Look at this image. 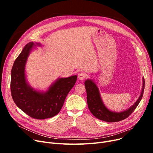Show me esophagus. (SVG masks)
Segmentation results:
<instances>
[{"mask_svg": "<svg viewBox=\"0 0 153 153\" xmlns=\"http://www.w3.org/2000/svg\"><path fill=\"white\" fill-rule=\"evenodd\" d=\"M87 77V74L84 72H81L78 74V78L79 80H84Z\"/></svg>", "mask_w": 153, "mask_h": 153, "instance_id": "34e87169", "label": "esophagus"}]
</instances>
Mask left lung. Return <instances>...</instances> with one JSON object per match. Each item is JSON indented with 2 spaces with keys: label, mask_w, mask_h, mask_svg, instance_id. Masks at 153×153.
Here are the masks:
<instances>
[{
  "label": "left lung",
  "mask_w": 153,
  "mask_h": 153,
  "mask_svg": "<svg viewBox=\"0 0 153 153\" xmlns=\"http://www.w3.org/2000/svg\"><path fill=\"white\" fill-rule=\"evenodd\" d=\"M84 84L87 92V101L89 109L94 117L107 122H120L129 117L138 105L143 97L144 90V79H143L142 91L137 101L128 110L120 112V113H116V112L110 111L104 105L100 98L98 87L92 81L91 79H87Z\"/></svg>",
  "instance_id": "left-lung-1"
}]
</instances>
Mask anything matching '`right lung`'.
Returning a JSON list of instances; mask_svg holds the SVG:
<instances>
[{"label": "right lung", "instance_id": "obj_1", "mask_svg": "<svg viewBox=\"0 0 153 153\" xmlns=\"http://www.w3.org/2000/svg\"><path fill=\"white\" fill-rule=\"evenodd\" d=\"M33 45L32 42L26 45L13 63L11 71V94L16 105L27 115L35 119H47L60 111L77 76L59 79L45 93L34 91L27 84L25 74V63Z\"/></svg>", "mask_w": 153, "mask_h": 153}]
</instances>
